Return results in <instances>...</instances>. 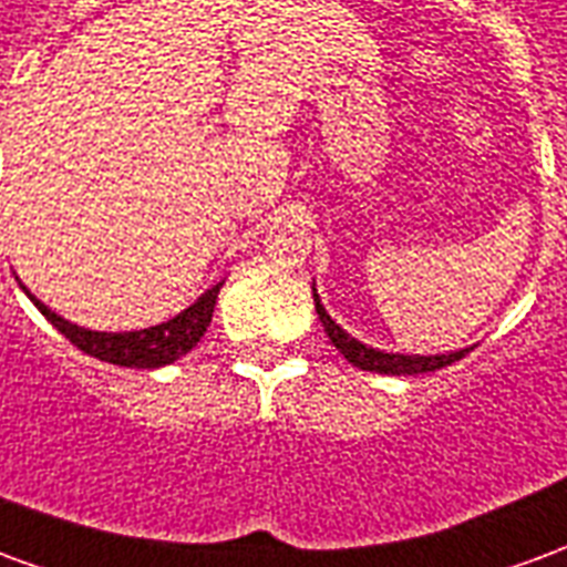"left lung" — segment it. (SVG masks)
<instances>
[{"label":"left lung","instance_id":"1","mask_svg":"<svg viewBox=\"0 0 567 567\" xmlns=\"http://www.w3.org/2000/svg\"><path fill=\"white\" fill-rule=\"evenodd\" d=\"M312 297H316V312H319V319L321 324H324L328 337H331V343L343 352L346 361H352V364L361 370L389 373V377H413V373H431V370L450 368V364H455V361L464 358V352H467V349H462V352H450V355H392V352L370 349V346L358 343L355 337H349V333L324 312L319 295H316V288H312Z\"/></svg>","mask_w":567,"mask_h":567}]
</instances>
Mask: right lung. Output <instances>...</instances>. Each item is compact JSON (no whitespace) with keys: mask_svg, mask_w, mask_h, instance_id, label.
Segmentation results:
<instances>
[{"mask_svg":"<svg viewBox=\"0 0 567 567\" xmlns=\"http://www.w3.org/2000/svg\"><path fill=\"white\" fill-rule=\"evenodd\" d=\"M218 291H221V285H212L209 291L199 297L194 307H187L182 316L154 324V328H145V331L130 333L87 331V328L60 319L56 312H51L42 300H35L32 295L30 300L42 309L44 319L51 321L69 343L79 346L81 352L109 361V364H121V368H163V364H173L175 358L187 355L199 343V337L209 328Z\"/></svg>","mask_w":567,"mask_h":567,"instance_id":"1","label":"right lung"}]
</instances>
